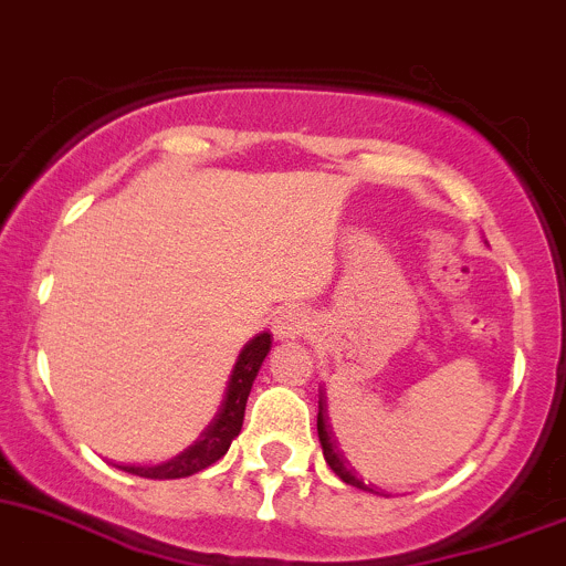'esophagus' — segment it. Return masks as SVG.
I'll return each instance as SVG.
<instances>
[{"label":"esophagus","instance_id":"34e87169","mask_svg":"<svg viewBox=\"0 0 566 566\" xmlns=\"http://www.w3.org/2000/svg\"><path fill=\"white\" fill-rule=\"evenodd\" d=\"M307 329V313L302 307H283L272 318V335L275 340H294Z\"/></svg>","mask_w":566,"mask_h":566}]
</instances>
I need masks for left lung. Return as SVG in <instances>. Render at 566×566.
<instances>
[{"label":"left lung","mask_w":566,"mask_h":566,"mask_svg":"<svg viewBox=\"0 0 566 566\" xmlns=\"http://www.w3.org/2000/svg\"><path fill=\"white\" fill-rule=\"evenodd\" d=\"M326 419H329V417H326V395L318 392V441H322V450H324L326 465H329V469L335 471V474L340 476V480L346 482V485L359 488V491H370V488L365 485L363 480H359L357 471H354L352 465H348L346 455H343V452L335 447V436H332L329 422H326ZM370 493H373V491H370Z\"/></svg>","instance_id":"1"}]
</instances>
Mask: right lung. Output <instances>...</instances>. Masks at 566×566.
<instances>
[{"mask_svg": "<svg viewBox=\"0 0 566 566\" xmlns=\"http://www.w3.org/2000/svg\"><path fill=\"white\" fill-rule=\"evenodd\" d=\"M272 335L270 332H259L253 340L244 343V348L237 357L234 370H231L229 384H226L223 400L220 409L212 417V422L201 430V436L171 460H163L157 465H119L127 474L144 476V480H179V476H190L196 471L207 469L214 460H220L229 452L231 441L240 436L244 406H248V395L253 389L255 376H259L261 363L270 354Z\"/></svg>", "mask_w": 566, "mask_h": 566, "instance_id": "1", "label": "right lung"}]
</instances>
